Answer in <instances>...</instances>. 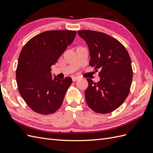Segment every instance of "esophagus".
Returning <instances> with one entry per match:
<instances>
[{
    "label": "esophagus",
    "mask_w": 153,
    "mask_h": 153,
    "mask_svg": "<svg viewBox=\"0 0 153 153\" xmlns=\"http://www.w3.org/2000/svg\"><path fill=\"white\" fill-rule=\"evenodd\" d=\"M78 77H77V76H73V78H72V80L73 81V82H75V81H76L77 80H78Z\"/></svg>",
    "instance_id": "1"
}]
</instances>
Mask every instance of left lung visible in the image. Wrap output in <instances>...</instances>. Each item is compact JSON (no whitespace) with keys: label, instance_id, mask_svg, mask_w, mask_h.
<instances>
[{"label":"left lung","instance_id":"8db88e82","mask_svg":"<svg viewBox=\"0 0 153 153\" xmlns=\"http://www.w3.org/2000/svg\"><path fill=\"white\" fill-rule=\"evenodd\" d=\"M77 32L89 47V66L100 70V82L87 79V104L96 113L112 112L124 103L130 91L133 70L129 55L117 39L108 34L91 30Z\"/></svg>","mask_w":153,"mask_h":153}]
</instances>
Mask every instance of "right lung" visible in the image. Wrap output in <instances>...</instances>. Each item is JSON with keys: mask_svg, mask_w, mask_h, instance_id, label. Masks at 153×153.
<instances>
[{"mask_svg": "<svg viewBox=\"0 0 153 153\" xmlns=\"http://www.w3.org/2000/svg\"><path fill=\"white\" fill-rule=\"evenodd\" d=\"M75 30H53L32 38L22 48L16 71L18 91L29 107L43 115L61 107L72 79L52 78L51 66L75 39Z\"/></svg>", "mask_w": 153, "mask_h": 153, "instance_id": "1", "label": "right lung"}]
</instances>
